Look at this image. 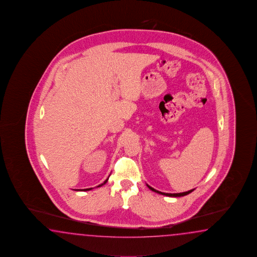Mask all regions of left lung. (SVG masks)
<instances>
[{
    "label": "left lung",
    "mask_w": 257,
    "mask_h": 257,
    "mask_svg": "<svg viewBox=\"0 0 257 257\" xmlns=\"http://www.w3.org/2000/svg\"><path fill=\"white\" fill-rule=\"evenodd\" d=\"M147 185H148V187H149L151 191H153L155 193H158V194H162V195H166V196H170V197H180V196H184V195H187V194H190V193H192L194 190V189H193V190H190L188 192H183V193H179V194H168V193H162V192H160V191H158V190H156V189L152 188L151 186H149V184H147Z\"/></svg>",
    "instance_id": "obj_1"
}]
</instances>
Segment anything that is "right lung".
Listing matches in <instances>:
<instances>
[{
  "instance_id": "add662e5",
  "label": "right lung",
  "mask_w": 257,
  "mask_h": 257,
  "mask_svg": "<svg viewBox=\"0 0 257 257\" xmlns=\"http://www.w3.org/2000/svg\"><path fill=\"white\" fill-rule=\"evenodd\" d=\"M108 179L102 183V184H99L97 187H100V186H102L103 184H105V183L108 182ZM92 188H87V189H76V191H89V190H91Z\"/></svg>"
}]
</instances>
